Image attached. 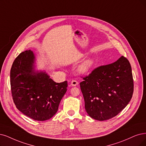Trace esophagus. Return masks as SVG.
Here are the masks:
<instances>
[{"instance_id": "34e87169", "label": "esophagus", "mask_w": 146, "mask_h": 146, "mask_svg": "<svg viewBox=\"0 0 146 146\" xmlns=\"http://www.w3.org/2000/svg\"><path fill=\"white\" fill-rule=\"evenodd\" d=\"M78 81H76V80H73L71 82V85L73 86V87H75V86L78 85Z\"/></svg>"}]
</instances>
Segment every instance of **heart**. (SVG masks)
Wrapping results in <instances>:
<instances>
[{"instance_id": "heart-1", "label": "heart", "mask_w": 146, "mask_h": 146, "mask_svg": "<svg viewBox=\"0 0 146 146\" xmlns=\"http://www.w3.org/2000/svg\"><path fill=\"white\" fill-rule=\"evenodd\" d=\"M94 64V61L93 59H87L85 60L78 67V72L80 74H87L90 72Z\"/></svg>"}]
</instances>
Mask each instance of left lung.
<instances>
[{"mask_svg":"<svg viewBox=\"0 0 146 146\" xmlns=\"http://www.w3.org/2000/svg\"><path fill=\"white\" fill-rule=\"evenodd\" d=\"M80 83L89 116L104 121L116 116L128 105L133 92L131 64L123 56L95 68Z\"/></svg>","mask_w":146,"mask_h":146,"instance_id":"1","label":"left lung"}]
</instances>
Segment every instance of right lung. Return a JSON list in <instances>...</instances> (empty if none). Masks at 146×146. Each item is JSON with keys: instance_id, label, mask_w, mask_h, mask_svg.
Instances as JSON below:
<instances>
[{"instance_id": "add662e5", "label": "right lung", "mask_w": 146, "mask_h": 146, "mask_svg": "<svg viewBox=\"0 0 146 146\" xmlns=\"http://www.w3.org/2000/svg\"><path fill=\"white\" fill-rule=\"evenodd\" d=\"M35 56L31 50L15 59L10 72V83L14 104L32 119L44 121L58 111L66 94L67 82L56 83L44 71L36 70Z\"/></svg>"}]
</instances>
